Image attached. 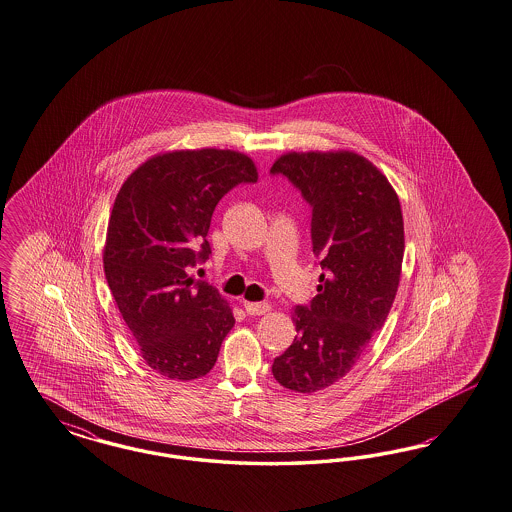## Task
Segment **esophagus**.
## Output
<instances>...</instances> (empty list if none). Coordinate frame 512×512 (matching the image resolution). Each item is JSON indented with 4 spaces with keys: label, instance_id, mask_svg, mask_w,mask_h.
<instances>
[{
    "label": "esophagus",
    "instance_id": "obj_1",
    "mask_svg": "<svg viewBox=\"0 0 512 512\" xmlns=\"http://www.w3.org/2000/svg\"><path fill=\"white\" fill-rule=\"evenodd\" d=\"M244 308L249 316H265L272 310V306L268 302H249V300L244 302Z\"/></svg>",
    "mask_w": 512,
    "mask_h": 512
}]
</instances>
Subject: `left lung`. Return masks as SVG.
Returning a JSON list of instances; mask_svg holds the SVG:
<instances>
[{
    "label": "left lung",
    "instance_id": "left-lung-1",
    "mask_svg": "<svg viewBox=\"0 0 512 512\" xmlns=\"http://www.w3.org/2000/svg\"><path fill=\"white\" fill-rule=\"evenodd\" d=\"M270 172L289 177L312 206L323 268L312 304L291 314L297 336L272 374L283 388L316 393L352 371L388 318L405 253L401 202L388 177L355 151H289Z\"/></svg>",
    "mask_w": 512,
    "mask_h": 512
}]
</instances>
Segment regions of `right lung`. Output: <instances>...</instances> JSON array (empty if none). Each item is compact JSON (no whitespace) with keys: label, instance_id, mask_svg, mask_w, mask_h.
Wrapping results in <instances>:
<instances>
[{"label":"right lung","instance_id":"add662e5","mask_svg":"<svg viewBox=\"0 0 512 512\" xmlns=\"http://www.w3.org/2000/svg\"><path fill=\"white\" fill-rule=\"evenodd\" d=\"M257 179L244 153L177 149L145 160L117 193L104 246L107 285L143 361L168 380L206 376L234 327L229 300L187 270L210 255L217 202Z\"/></svg>","mask_w":512,"mask_h":512}]
</instances>
